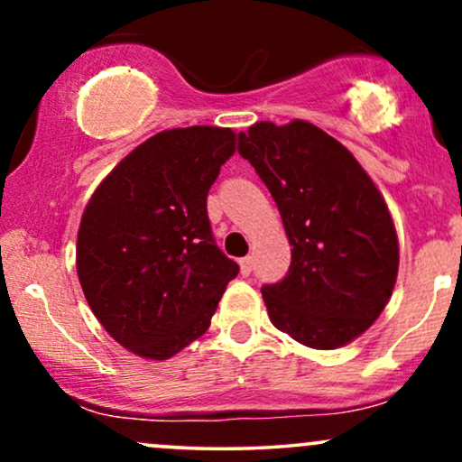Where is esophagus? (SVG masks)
<instances>
[{"label":"esophagus","instance_id":"1","mask_svg":"<svg viewBox=\"0 0 462 462\" xmlns=\"http://www.w3.org/2000/svg\"><path fill=\"white\" fill-rule=\"evenodd\" d=\"M238 267H241V275H247L252 273V258L249 256H245V258H241V261H238Z\"/></svg>","mask_w":462,"mask_h":462}]
</instances>
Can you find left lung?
<instances>
[{
	"mask_svg": "<svg viewBox=\"0 0 462 462\" xmlns=\"http://www.w3.org/2000/svg\"><path fill=\"white\" fill-rule=\"evenodd\" d=\"M238 152L275 199L291 267L263 286L269 319L312 349L358 338L391 300L400 245L389 206L354 153L309 121H258Z\"/></svg>",
	"mask_w": 462,
	"mask_h": 462,
	"instance_id": "left-lung-1",
	"label": "left lung"
}]
</instances>
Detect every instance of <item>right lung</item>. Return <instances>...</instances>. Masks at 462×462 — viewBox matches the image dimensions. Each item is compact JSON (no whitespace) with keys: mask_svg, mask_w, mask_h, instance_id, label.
<instances>
[{"mask_svg":"<svg viewBox=\"0 0 462 462\" xmlns=\"http://www.w3.org/2000/svg\"><path fill=\"white\" fill-rule=\"evenodd\" d=\"M235 150L230 128L162 130L116 164L84 208L76 247L84 298L136 356L167 360L190 346L236 278L206 213Z\"/></svg>","mask_w":462,"mask_h":462,"instance_id":"add662e5","label":"right lung"}]
</instances>
